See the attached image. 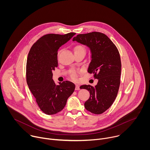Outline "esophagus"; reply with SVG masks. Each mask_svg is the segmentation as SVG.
Masks as SVG:
<instances>
[{
  "mask_svg": "<svg viewBox=\"0 0 150 150\" xmlns=\"http://www.w3.org/2000/svg\"><path fill=\"white\" fill-rule=\"evenodd\" d=\"M80 90V88H79V86L78 85H76V87H75V90Z\"/></svg>",
  "mask_w": 150,
  "mask_h": 150,
  "instance_id": "1",
  "label": "esophagus"
}]
</instances>
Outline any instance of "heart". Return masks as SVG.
Listing matches in <instances>:
<instances>
[{"label": "heart", "instance_id": "obj_1", "mask_svg": "<svg viewBox=\"0 0 150 150\" xmlns=\"http://www.w3.org/2000/svg\"><path fill=\"white\" fill-rule=\"evenodd\" d=\"M74 53H76V52H84L85 53V48L82 45H78L74 47ZM71 77L72 79L76 80L77 78V73L76 72H73L71 74Z\"/></svg>", "mask_w": 150, "mask_h": 150}]
</instances>
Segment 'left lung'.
I'll return each mask as SVG.
<instances>
[{"label":"left lung","mask_w":150,"mask_h":150,"mask_svg":"<svg viewBox=\"0 0 150 150\" xmlns=\"http://www.w3.org/2000/svg\"><path fill=\"white\" fill-rule=\"evenodd\" d=\"M73 41L90 49L91 61L88 72L94 74V78L98 80L95 87L90 85L80 87L90 94L84 103L85 108L92 113L102 114L112 105L118 93L122 67L119 52L112 40L99 32L78 34Z\"/></svg>","instance_id":"1"}]
</instances>
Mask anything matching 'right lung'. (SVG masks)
Returning a JSON list of instances; mask_svg holds the SVG:
<instances>
[{
    "mask_svg": "<svg viewBox=\"0 0 150 150\" xmlns=\"http://www.w3.org/2000/svg\"><path fill=\"white\" fill-rule=\"evenodd\" d=\"M48 34L40 37L32 46L27 60L26 78L29 89L41 110L54 115L63 109L75 85L65 81L56 85L52 71L57 67V52L74 35Z\"/></svg>",
    "mask_w": 150,
    "mask_h": 150,
    "instance_id": "add662e5",
    "label": "right lung"
}]
</instances>
